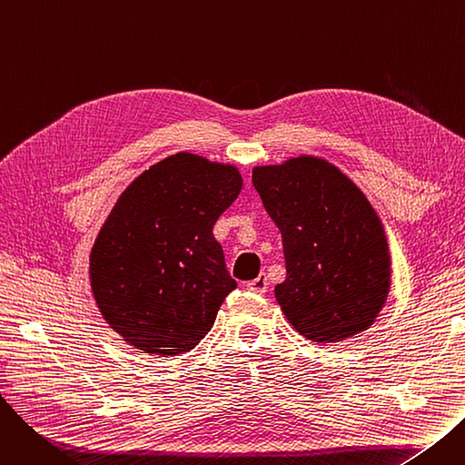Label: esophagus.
Listing matches in <instances>:
<instances>
[{
	"label": "esophagus",
	"instance_id": "esophagus-1",
	"mask_svg": "<svg viewBox=\"0 0 465 465\" xmlns=\"http://www.w3.org/2000/svg\"><path fill=\"white\" fill-rule=\"evenodd\" d=\"M267 284H270V281H267L265 273H260L254 281L247 282V288H249L251 292H254V294H265V292H267Z\"/></svg>",
	"mask_w": 465,
	"mask_h": 465
}]
</instances>
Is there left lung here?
Listing matches in <instances>:
<instances>
[{
    "mask_svg": "<svg viewBox=\"0 0 465 465\" xmlns=\"http://www.w3.org/2000/svg\"><path fill=\"white\" fill-rule=\"evenodd\" d=\"M252 183L282 235L286 281L275 298L286 321L314 343L368 330L390 292L384 226L363 192L328 160L258 165Z\"/></svg>",
    "mask_w": 465,
    "mask_h": 465,
    "instance_id": "8db88e82",
    "label": "left lung"
}]
</instances>
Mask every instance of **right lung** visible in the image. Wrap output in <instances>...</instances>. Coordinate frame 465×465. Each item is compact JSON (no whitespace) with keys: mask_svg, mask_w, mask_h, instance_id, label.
<instances>
[{"mask_svg":"<svg viewBox=\"0 0 465 465\" xmlns=\"http://www.w3.org/2000/svg\"><path fill=\"white\" fill-rule=\"evenodd\" d=\"M242 188L239 169L192 153L151 165L120 193L90 252L105 322L158 356L192 351L237 286L213 226Z\"/></svg>","mask_w":465,"mask_h":465,"instance_id":"right-lung-1","label":"right lung"}]
</instances>
